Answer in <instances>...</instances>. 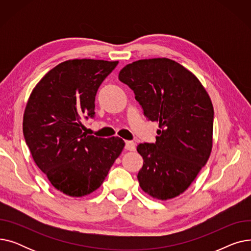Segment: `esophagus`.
<instances>
[{"label": "esophagus", "instance_id": "34e87169", "mask_svg": "<svg viewBox=\"0 0 251 251\" xmlns=\"http://www.w3.org/2000/svg\"><path fill=\"white\" fill-rule=\"evenodd\" d=\"M125 150H126V151H134L136 150V144H135V142L127 140V141L125 142Z\"/></svg>", "mask_w": 251, "mask_h": 251}]
</instances>
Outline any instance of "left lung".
<instances>
[{"mask_svg":"<svg viewBox=\"0 0 251 251\" xmlns=\"http://www.w3.org/2000/svg\"><path fill=\"white\" fill-rule=\"evenodd\" d=\"M149 120L159 123L155 143H140L141 189L167 201L185 191L213 148L214 108L197 77L167 58L135 61L119 73Z\"/></svg>","mask_w":251,"mask_h":251,"instance_id":"obj_1","label":"left lung"}]
</instances>
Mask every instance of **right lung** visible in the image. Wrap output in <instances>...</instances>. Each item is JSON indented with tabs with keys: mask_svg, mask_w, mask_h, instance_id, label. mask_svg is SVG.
Wrapping results in <instances>:
<instances>
[{
	"mask_svg": "<svg viewBox=\"0 0 251 251\" xmlns=\"http://www.w3.org/2000/svg\"><path fill=\"white\" fill-rule=\"evenodd\" d=\"M118 63L65 61L41 79L26 103V144L51 185L66 195L81 197L97 190L124 149L119 137L82 132L81 122L95 116L97 91Z\"/></svg>",
	"mask_w": 251,
	"mask_h": 251,
	"instance_id": "right-lung-1",
	"label": "right lung"
}]
</instances>
